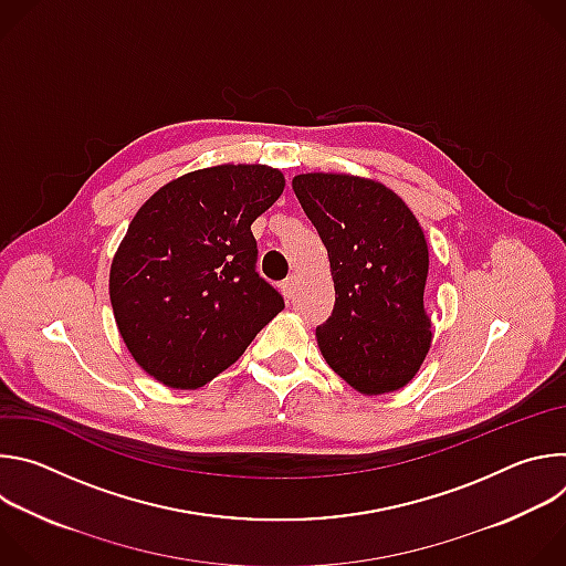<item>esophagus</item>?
<instances>
[{"mask_svg":"<svg viewBox=\"0 0 566 566\" xmlns=\"http://www.w3.org/2000/svg\"><path fill=\"white\" fill-rule=\"evenodd\" d=\"M280 289H282V293H284L286 297H293L295 291H297V277H295V275H289V277L280 284Z\"/></svg>","mask_w":566,"mask_h":566,"instance_id":"obj_1","label":"esophagus"}]
</instances>
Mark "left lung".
Here are the masks:
<instances>
[{
  "label": "left lung",
  "instance_id": "left-lung-1",
  "mask_svg": "<svg viewBox=\"0 0 566 566\" xmlns=\"http://www.w3.org/2000/svg\"><path fill=\"white\" fill-rule=\"evenodd\" d=\"M293 192L329 253L336 304L315 329L329 367L360 394L408 385L430 343L426 234L398 195L349 175H300Z\"/></svg>",
  "mask_w": 566,
  "mask_h": 566
}]
</instances>
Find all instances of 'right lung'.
Returning <instances> with one entry per match:
<instances>
[{
	"label": "right lung",
	"mask_w": 566,
	"mask_h": 566,
	"mask_svg": "<svg viewBox=\"0 0 566 566\" xmlns=\"http://www.w3.org/2000/svg\"><path fill=\"white\" fill-rule=\"evenodd\" d=\"M284 190L280 170L217 166L151 195L112 262L109 297L134 360L195 389L230 367L284 308L258 273L251 223Z\"/></svg>",
	"instance_id": "add662e5"
}]
</instances>
